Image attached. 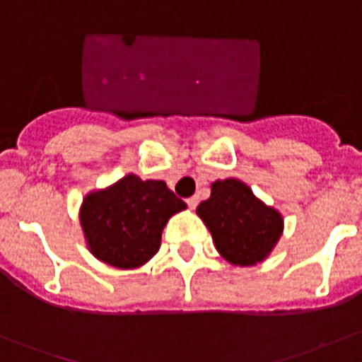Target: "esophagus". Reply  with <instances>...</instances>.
Wrapping results in <instances>:
<instances>
[{
  "label": "esophagus",
  "mask_w": 362,
  "mask_h": 362,
  "mask_svg": "<svg viewBox=\"0 0 362 362\" xmlns=\"http://www.w3.org/2000/svg\"><path fill=\"white\" fill-rule=\"evenodd\" d=\"M185 203H187V206L191 208V210H194V208L198 206V198H196V196H194V198H189Z\"/></svg>",
  "instance_id": "esophagus-1"
}]
</instances>
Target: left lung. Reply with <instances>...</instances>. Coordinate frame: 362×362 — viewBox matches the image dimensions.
I'll list each match as a JSON object with an SVG mask.
<instances>
[{"label":"left lung","mask_w":362,"mask_h":362,"mask_svg":"<svg viewBox=\"0 0 362 362\" xmlns=\"http://www.w3.org/2000/svg\"><path fill=\"white\" fill-rule=\"evenodd\" d=\"M196 211L211 233L218 254L238 266L264 261L284 229L282 215L235 178L214 182L210 198L199 203Z\"/></svg>","instance_id":"left-lung-1"}]
</instances>
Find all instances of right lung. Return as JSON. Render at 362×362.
<instances>
[{
    "label": "right lung",
    "mask_w": 362,
    "mask_h": 362,
    "mask_svg": "<svg viewBox=\"0 0 362 362\" xmlns=\"http://www.w3.org/2000/svg\"><path fill=\"white\" fill-rule=\"evenodd\" d=\"M187 204L163 180L127 175L105 191L90 192L80 208L87 245L115 268H138L158 254L168 218Z\"/></svg>",
    "instance_id": "right-lung-1"
}]
</instances>
